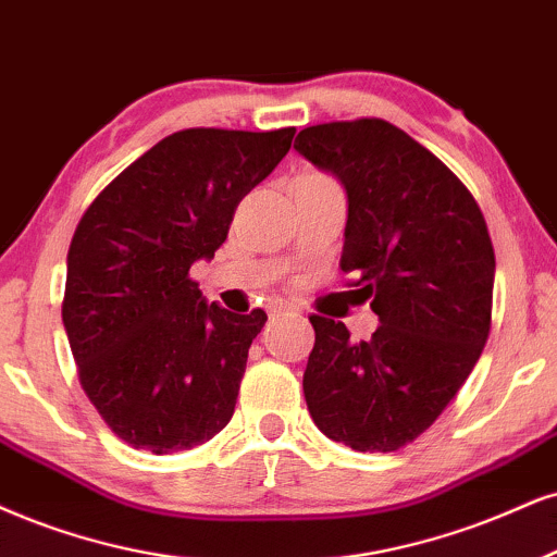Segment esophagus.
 Listing matches in <instances>:
<instances>
[{"mask_svg":"<svg viewBox=\"0 0 557 557\" xmlns=\"http://www.w3.org/2000/svg\"><path fill=\"white\" fill-rule=\"evenodd\" d=\"M294 307L289 305V301H284V299H278V301H273L271 305V318H278V314H286V312H292Z\"/></svg>","mask_w":557,"mask_h":557,"instance_id":"34e87169","label":"esophagus"}]
</instances>
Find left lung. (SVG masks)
<instances>
[{"mask_svg":"<svg viewBox=\"0 0 557 557\" xmlns=\"http://www.w3.org/2000/svg\"><path fill=\"white\" fill-rule=\"evenodd\" d=\"M294 149L348 196L341 271L382 325L351 341L312 314V421L356 451H395L442 416L491 333L496 256L483 211L446 164L382 119L299 132Z\"/></svg>","mask_w":557,"mask_h":557,"instance_id":"left-lung-1","label":"left lung"}]
</instances>
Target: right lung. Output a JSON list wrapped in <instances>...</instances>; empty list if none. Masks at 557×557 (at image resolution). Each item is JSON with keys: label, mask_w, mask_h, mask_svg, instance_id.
<instances>
[{"label": "right lung", "mask_w": 557, "mask_h": 557, "mask_svg": "<svg viewBox=\"0 0 557 557\" xmlns=\"http://www.w3.org/2000/svg\"><path fill=\"white\" fill-rule=\"evenodd\" d=\"M297 128H185L87 206L66 256L61 318L79 384L134 449H194L230 423L265 312L206 301L190 265L214 258L237 206Z\"/></svg>", "instance_id": "right-lung-1"}]
</instances>
